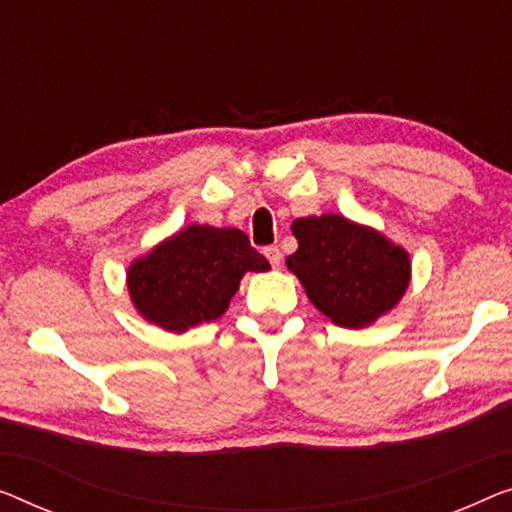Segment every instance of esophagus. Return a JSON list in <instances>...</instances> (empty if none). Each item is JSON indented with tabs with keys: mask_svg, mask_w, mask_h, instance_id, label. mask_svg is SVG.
<instances>
[{
	"mask_svg": "<svg viewBox=\"0 0 512 512\" xmlns=\"http://www.w3.org/2000/svg\"><path fill=\"white\" fill-rule=\"evenodd\" d=\"M264 257L269 259L273 269H278V266L282 264V253H280V248H278V246H269V248H264Z\"/></svg>",
	"mask_w": 512,
	"mask_h": 512,
	"instance_id": "34e87169",
	"label": "esophagus"
}]
</instances>
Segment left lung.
Here are the masks:
<instances>
[{
  "label": "left lung",
  "mask_w": 512,
  "mask_h": 512,
  "mask_svg": "<svg viewBox=\"0 0 512 512\" xmlns=\"http://www.w3.org/2000/svg\"><path fill=\"white\" fill-rule=\"evenodd\" d=\"M299 250L287 269L310 303L342 329H365L391 312L411 282L409 253L375 227L338 213L296 218Z\"/></svg>",
  "instance_id": "left-lung-1"
}]
</instances>
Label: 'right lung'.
<instances>
[{"instance_id": "obj_1", "label": "right lung", "mask_w": 512, "mask_h": 512, "mask_svg": "<svg viewBox=\"0 0 512 512\" xmlns=\"http://www.w3.org/2000/svg\"><path fill=\"white\" fill-rule=\"evenodd\" d=\"M269 269L246 232L193 223L135 257L126 287L137 315L163 331L186 333L225 315L248 271Z\"/></svg>"}]
</instances>
